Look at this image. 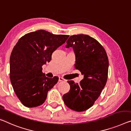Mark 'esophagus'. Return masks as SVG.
Masks as SVG:
<instances>
[{"label": "esophagus", "instance_id": "obj_1", "mask_svg": "<svg viewBox=\"0 0 131 131\" xmlns=\"http://www.w3.org/2000/svg\"><path fill=\"white\" fill-rule=\"evenodd\" d=\"M59 81L60 82H61V81H65L66 80H64L63 78H62L61 77H59Z\"/></svg>", "mask_w": 131, "mask_h": 131}]
</instances>
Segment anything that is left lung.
<instances>
[{"instance_id":"left-lung-1","label":"left lung","mask_w":131,"mask_h":131,"mask_svg":"<svg viewBox=\"0 0 131 131\" xmlns=\"http://www.w3.org/2000/svg\"><path fill=\"white\" fill-rule=\"evenodd\" d=\"M66 43V48L73 49L75 68L84 78L79 84L68 81L70 90L63 99L71 110L84 111L93 105L105 85L109 67L108 56L99 42L88 35L71 36Z\"/></svg>"}]
</instances>
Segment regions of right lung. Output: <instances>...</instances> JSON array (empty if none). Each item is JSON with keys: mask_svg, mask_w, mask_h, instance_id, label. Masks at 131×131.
<instances>
[{"mask_svg": "<svg viewBox=\"0 0 131 131\" xmlns=\"http://www.w3.org/2000/svg\"><path fill=\"white\" fill-rule=\"evenodd\" d=\"M68 35H53L40 30L19 40L10 58V78L14 91L23 105L32 108L43 104L47 92L59 81L42 72L54 50L65 43Z\"/></svg>", "mask_w": 131, "mask_h": 131, "instance_id": "1", "label": "right lung"}]
</instances>
